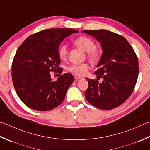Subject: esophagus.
Returning a JSON list of instances; mask_svg holds the SVG:
<instances>
[{
    "label": "esophagus",
    "mask_w": 150,
    "mask_h": 150,
    "mask_svg": "<svg viewBox=\"0 0 150 150\" xmlns=\"http://www.w3.org/2000/svg\"><path fill=\"white\" fill-rule=\"evenodd\" d=\"M74 77H75V79H83L82 77H81V76H79L77 75H75Z\"/></svg>",
    "instance_id": "esophagus-1"
}]
</instances>
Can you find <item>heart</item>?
I'll use <instances>...</instances> for the list:
<instances>
[{"label":"heart","mask_w":150,"mask_h":150,"mask_svg":"<svg viewBox=\"0 0 150 150\" xmlns=\"http://www.w3.org/2000/svg\"><path fill=\"white\" fill-rule=\"evenodd\" d=\"M73 43L81 50L86 52L87 56L92 61L96 62L100 58V52L94 47V42L91 38L86 36H81L73 40ZM58 56L61 59H66L67 56V47L66 45H62L58 49ZM89 69L88 64H74L67 67V70L70 73L79 76L84 75Z\"/></svg>","instance_id":"b5f03b06"}]
</instances>
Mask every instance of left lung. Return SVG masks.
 I'll return each instance as SVG.
<instances>
[{
  "mask_svg": "<svg viewBox=\"0 0 150 150\" xmlns=\"http://www.w3.org/2000/svg\"><path fill=\"white\" fill-rule=\"evenodd\" d=\"M101 43L102 55L94 74L103 78L86 79L84 95L91 104L103 110L117 108L129 98L137 83L139 68L137 54L124 37L108 30H84Z\"/></svg>",
  "mask_w": 150,
  "mask_h": 150,
  "instance_id": "8db88e82",
  "label": "left lung"
}]
</instances>
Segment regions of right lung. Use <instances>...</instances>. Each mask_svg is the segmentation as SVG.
Instances as JSON below:
<instances>
[{"mask_svg": "<svg viewBox=\"0 0 150 150\" xmlns=\"http://www.w3.org/2000/svg\"><path fill=\"white\" fill-rule=\"evenodd\" d=\"M73 29H49L30 35L16 51L12 64L13 84L18 97L33 110L47 111L60 105L73 82L71 73L52 81L50 71L62 73L58 48Z\"/></svg>", "mask_w": 150, "mask_h": 150, "instance_id": "1", "label": "right lung"}]
</instances>
